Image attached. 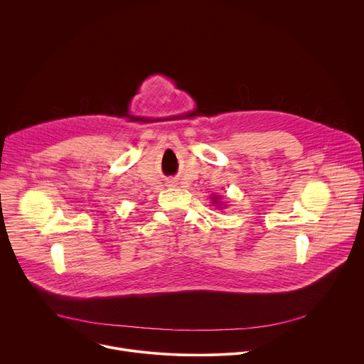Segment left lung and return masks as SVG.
<instances>
[{
  "label": "left lung",
  "mask_w": 364,
  "mask_h": 364,
  "mask_svg": "<svg viewBox=\"0 0 364 364\" xmlns=\"http://www.w3.org/2000/svg\"><path fill=\"white\" fill-rule=\"evenodd\" d=\"M218 200H219V197H216V196H213V197H212V201H213V204H219V201H218Z\"/></svg>",
  "instance_id": "8db88e82"
}]
</instances>
